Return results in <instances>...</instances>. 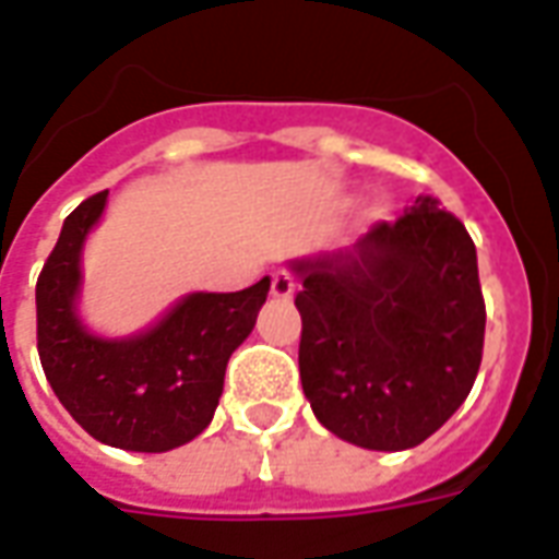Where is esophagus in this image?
<instances>
[{
	"instance_id": "1",
	"label": "esophagus",
	"mask_w": 559,
	"mask_h": 559,
	"mask_svg": "<svg viewBox=\"0 0 559 559\" xmlns=\"http://www.w3.org/2000/svg\"><path fill=\"white\" fill-rule=\"evenodd\" d=\"M293 293H296V278H293L287 269H278V272H272V296L275 299H293Z\"/></svg>"
}]
</instances>
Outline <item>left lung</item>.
<instances>
[{
    "instance_id": "8db88e82",
    "label": "left lung",
    "mask_w": 559,
    "mask_h": 559,
    "mask_svg": "<svg viewBox=\"0 0 559 559\" xmlns=\"http://www.w3.org/2000/svg\"><path fill=\"white\" fill-rule=\"evenodd\" d=\"M299 377L323 428L362 449L428 440L479 374L485 299L467 227L433 197L350 251L293 260Z\"/></svg>"
}]
</instances>
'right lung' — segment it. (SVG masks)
<instances>
[{"label":"right lung","mask_w":559,"mask_h":559,"mask_svg":"<svg viewBox=\"0 0 559 559\" xmlns=\"http://www.w3.org/2000/svg\"><path fill=\"white\" fill-rule=\"evenodd\" d=\"M104 206L107 191L68 215L38 275V356L83 431L128 452H167L215 416L227 359L251 335L269 278L239 293H188L131 338L92 335L78 317L80 254Z\"/></svg>","instance_id":"right-lung-1"}]
</instances>
